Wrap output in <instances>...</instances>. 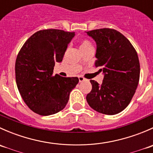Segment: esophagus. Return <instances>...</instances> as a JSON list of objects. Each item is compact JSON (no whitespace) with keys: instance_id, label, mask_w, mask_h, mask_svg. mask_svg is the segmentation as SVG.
<instances>
[{"instance_id":"obj_1","label":"esophagus","mask_w":153,"mask_h":153,"mask_svg":"<svg viewBox=\"0 0 153 153\" xmlns=\"http://www.w3.org/2000/svg\"><path fill=\"white\" fill-rule=\"evenodd\" d=\"M78 79H79V82H82V81H84V80H85V78H83V77L81 76H79L78 77Z\"/></svg>"}]
</instances>
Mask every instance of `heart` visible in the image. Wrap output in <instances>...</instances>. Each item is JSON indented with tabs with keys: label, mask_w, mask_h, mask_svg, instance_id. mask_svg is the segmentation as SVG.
Instances as JSON below:
<instances>
[{
	"label": "heart",
	"mask_w": 153,
	"mask_h": 153,
	"mask_svg": "<svg viewBox=\"0 0 153 153\" xmlns=\"http://www.w3.org/2000/svg\"><path fill=\"white\" fill-rule=\"evenodd\" d=\"M80 48H81V50L83 52H86V51L89 50V49H93V46H92V43L87 39H83L81 41V44H80Z\"/></svg>",
	"instance_id": "b5f03b06"
}]
</instances>
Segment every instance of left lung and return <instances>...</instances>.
<instances>
[{
	"mask_svg": "<svg viewBox=\"0 0 153 153\" xmlns=\"http://www.w3.org/2000/svg\"><path fill=\"white\" fill-rule=\"evenodd\" d=\"M86 32L96 42L95 66L104 75L101 84L91 80L92 88L86 101L100 113H119L129 105L139 82L138 54L129 40L115 29L104 28Z\"/></svg>",
	"mask_w": 153,
	"mask_h": 153,
	"instance_id": "1",
	"label": "left lung"
}]
</instances>
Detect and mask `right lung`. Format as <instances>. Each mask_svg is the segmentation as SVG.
Listing matches in <instances>:
<instances>
[{
  "label": "right lung",
  "mask_w": 153,
  "mask_h": 153,
  "mask_svg": "<svg viewBox=\"0 0 153 153\" xmlns=\"http://www.w3.org/2000/svg\"><path fill=\"white\" fill-rule=\"evenodd\" d=\"M75 32L44 29L34 33L20 50L15 61V78L20 94L31 110L38 115H53L62 110L78 78L53 74L61 62Z\"/></svg>",
  "instance_id": "add662e5"
}]
</instances>
